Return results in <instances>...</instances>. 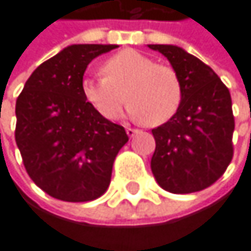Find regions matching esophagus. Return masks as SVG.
I'll use <instances>...</instances> for the list:
<instances>
[{"label": "esophagus", "instance_id": "obj_1", "mask_svg": "<svg viewBox=\"0 0 251 251\" xmlns=\"http://www.w3.org/2000/svg\"><path fill=\"white\" fill-rule=\"evenodd\" d=\"M137 132H138L137 129H134V128H131V126H126V134H128V137H129V138H132Z\"/></svg>", "mask_w": 251, "mask_h": 251}]
</instances>
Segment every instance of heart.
I'll return each instance as SVG.
<instances>
[{
    "label": "heart",
    "mask_w": 251,
    "mask_h": 251,
    "mask_svg": "<svg viewBox=\"0 0 251 251\" xmlns=\"http://www.w3.org/2000/svg\"><path fill=\"white\" fill-rule=\"evenodd\" d=\"M102 69L105 76L81 81V92L103 119H117L126 98L129 114L151 126L169 122L179 110L182 85L172 67L156 64L135 50H123L105 61Z\"/></svg>",
    "instance_id": "1"
}]
</instances>
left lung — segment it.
<instances>
[{
	"mask_svg": "<svg viewBox=\"0 0 251 251\" xmlns=\"http://www.w3.org/2000/svg\"><path fill=\"white\" fill-rule=\"evenodd\" d=\"M166 57L182 85L176 114L152 129L156 148L151 169L158 185L173 194L205 190L233 156L232 99L218 75L176 45H148Z\"/></svg>",
	"mask_w": 251,
	"mask_h": 251,
	"instance_id": "8db88e82",
	"label": "left lung"
}]
</instances>
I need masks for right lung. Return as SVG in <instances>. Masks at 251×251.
Returning <instances> with one entry per match:
<instances>
[{
  "mask_svg": "<svg viewBox=\"0 0 251 251\" xmlns=\"http://www.w3.org/2000/svg\"><path fill=\"white\" fill-rule=\"evenodd\" d=\"M117 45H71L42 63L16 100L15 138L24 166L46 194L89 201L107 191L125 128L98 114L81 92L89 63Z\"/></svg>",
  "mask_w": 251,
  "mask_h": 251,
  "instance_id": "right-lung-1",
  "label": "right lung"
}]
</instances>
